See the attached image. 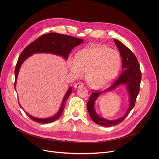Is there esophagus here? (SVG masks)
<instances>
[{
  "mask_svg": "<svg viewBox=\"0 0 159 159\" xmlns=\"http://www.w3.org/2000/svg\"><path fill=\"white\" fill-rule=\"evenodd\" d=\"M84 86V84L82 82H78L77 84H75L74 85V87L75 89H77V88H79L80 87H83Z\"/></svg>",
  "mask_w": 159,
  "mask_h": 159,
  "instance_id": "esophagus-1",
  "label": "esophagus"
}]
</instances>
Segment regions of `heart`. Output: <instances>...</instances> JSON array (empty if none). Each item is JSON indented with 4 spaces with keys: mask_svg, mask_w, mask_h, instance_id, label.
<instances>
[{
    "mask_svg": "<svg viewBox=\"0 0 159 159\" xmlns=\"http://www.w3.org/2000/svg\"><path fill=\"white\" fill-rule=\"evenodd\" d=\"M120 57L116 51L96 46L79 52L69 69L77 76L88 72L87 80L89 85L94 88H101L115 78L120 69Z\"/></svg>",
    "mask_w": 159,
    "mask_h": 159,
    "instance_id": "b5f03b06",
    "label": "heart"
}]
</instances>
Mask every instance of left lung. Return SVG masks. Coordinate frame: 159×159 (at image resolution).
Masks as SVG:
<instances>
[{
	"mask_svg": "<svg viewBox=\"0 0 159 159\" xmlns=\"http://www.w3.org/2000/svg\"><path fill=\"white\" fill-rule=\"evenodd\" d=\"M116 47L119 50L122 60V72L118 79L111 87L101 92H94L90 96L89 100L87 103V108L90 118L96 124L103 126H113L121 123L128 116L129 112L134 107L137 97L140 91L142 74L140 65L137 58L133 53L120 41L114 39ZM125 85L127 93L129 96V106L125 113L121 118L110 120L101 117L95 109V103L97 98L104 92L115 89L120 85Z\"/></svg>",
	"mask_w": 159,
	"mask_h": 159,
	"instance_id": "obj_1",
	"label": "left lung"
}]
</instances>
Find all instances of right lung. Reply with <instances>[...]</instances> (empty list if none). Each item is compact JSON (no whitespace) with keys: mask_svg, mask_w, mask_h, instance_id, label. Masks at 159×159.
<instances>
[{"mask_svg":"<svg viewBox=\"0 0 159 159\" xmlns=\"http://www.w3.org/2000/svg\"><path fill=\"white\" fill-rule=\"evenodd\" d=\"M83 42L84 39H79L69 35H64L62 34L56 33H50L48 34H45L38 38L34 41L32 42L22 52L17 60L15 69L14 88L16 90V82L20 66L22 63H23L26 59H28L30 57L36 53H50L60 56L65 60H67L70 52L75 47L78 46L79 44L82 43ZM72 87H70L66 91L65 95L64 96V98H63L59 110L55 115L50 118H39L33 116L29 115L26 111H25V109L22 108L21 105L19 104V101L18 102L19 106L24 110L27 116L34 121H36L41 124L50 123L56 121L61 116V113L63 112V109L65 108L66 101L70 96V94L72 93Z\"/></svg>","mask_w":159,"mask_h":159,"instance_id":"add662e5","label":"right lung"}]
</instances>
